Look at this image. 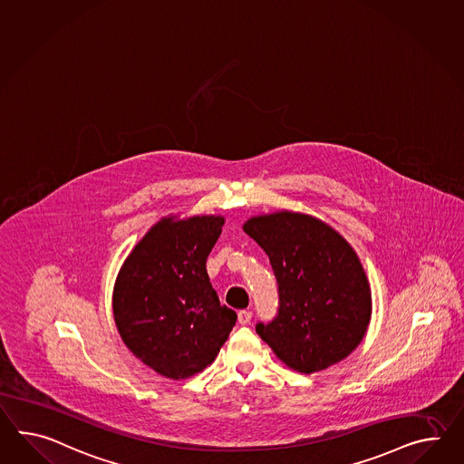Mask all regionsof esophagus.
<instances>
[{"mask_svg": "<svg viewBox=\"0 0 464 464\" xmlns=\"http://www.w3.org/2000/svg\"><path fill=\"white\" fill-rule=\"evenodd\" d=\"M250 320H252V311H249V309L238 311V323L240 324H249Z\"/></svg>", "mask_w": 464, "mask_h": 464, "instance_id": "obj_1", "label": "esophagus"}]
</instances>
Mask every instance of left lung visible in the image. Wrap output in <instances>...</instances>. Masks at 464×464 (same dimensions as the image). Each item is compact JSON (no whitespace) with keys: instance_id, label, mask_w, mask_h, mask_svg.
Wrapping results in <instances>:
<instances>
[{"instance_id":"left-lung-1","label":"left lung","mask_w":464,"mask_h":464,"mask_svg":"<svg viewBox=\"0 0 464 464\" xmlns=\"http://www.w3.org/2000/svg\"><path fill=\"white\" fill-rule=\"evenodd\" d=\"M267 254L279 306L256 332L291 369L313 373L348 357L369 326L372 295L355 250L308 215L279 212L244 226Z\"/></svg>"}]
</instances>
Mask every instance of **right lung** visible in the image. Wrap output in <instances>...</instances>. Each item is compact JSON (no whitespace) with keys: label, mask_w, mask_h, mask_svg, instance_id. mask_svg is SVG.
Here are the masks:
<instances>
[{"label":"right lung","mask_w":464,"mask_h":464,"mask_svg":"<svg viewBox=\"0 0 464 464\" xmlns=\"http://www.w3.org/2000/svg\"><path fill=\"white\" fill-rule=\"evenodd\" d=\"M222 217L156 224L134 247L114 287V320L122 342L168 379H187L214 362L236 326L207 274L222 234Z\"/></svg>","instance_id":"right-lung-1"}]
</instances>
